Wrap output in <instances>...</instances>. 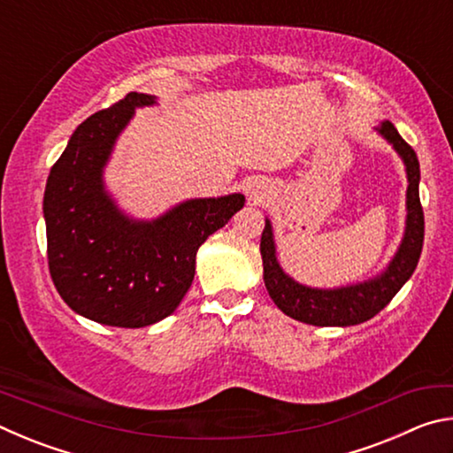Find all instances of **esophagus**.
Here are the masks:
<instances>
[{
    "label": "esophagus",
    "mask_w": 453,
    "mask_h": 453,
    "mask_svg": "<svg viewBox=\"0 0 453 453\" xmlns=\"http://www.w3.org/2000/svg\"><path fill=\"white\" fill-rule=\"evenodd\" d=\"M248 196H250L251 202H256V203L264 202L265 194H264V186H262V181H257V180L250 181V186H248Z\"/></svg>",
    "instance_id": "34e87169"
}]
</instances>
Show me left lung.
<instances>
[{
    "mask_svg": "<svg viewBox=\"0 0 453 453\" xmlns=\"http://www.w3.org/2000/svg\"><path fill=\"white\" fill-rule=\"evenodd\" d=\"M373 132H378V135L392 145V150L400 156L405 170V180H408L402 242L381 272L367 280L337 288L305 286V283L291 278L281 267L278 248H275L273 226L270 218H265L262 243H259L265 289L273 303L286 316L302 321V324L319 327H348L372 319L375 313H380L392 302V297L411 278L419 262L421 245H424V211H421L419 203L418 156L402 140L392 121H380L373 127Z\"/></svg>",
    "mask_w": 453,
    "mask_h": 453,
    "instance_id": "left-lung-1",
    "label": "left lung"
}]
</instances>
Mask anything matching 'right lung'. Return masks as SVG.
Segmentation results:
<instances>
[{
    "label": "right lung",
    "instance_id": "obj_1",
    "mask_svg": "<svg viewBox=\"0 0 453 453\" xmlns=\"http://www.w3.org/2000/svg\"><path fill=\"white\" fill-rule=\"evenodd\" d=\"M153 105L156 96L132 91L80 124L43 194L53 286L75 313L111 327L172 316L194 281L199 245L245 203L243 194L189 197L151 219L119 208L105 167L135 110Z\"/></svg>",
    "mask_w": 453,
    "mask_h": 453
}]
</instances>
